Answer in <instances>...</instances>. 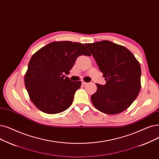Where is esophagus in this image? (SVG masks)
Here are the masks:
<instances>
[{"label":"esophagus","mask_w":159,"mask_h":159,"mask_svg":"<svg viewBox=\"0 0 159 159\" xmlns=\"http://www.w3.org/2000/svg\"><path fill=\"white\" fill-rule=\"evenodd\" d=\"M82 84H83V85H86V84H87L88 83H87V82H86L85 81H84V80H82Z\"/></svg>","instance_id":"obj_1"}]
</instances>
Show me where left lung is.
<instances>
[{"instance_id": "obj_1", "label": "left lung", "mask_w": 159, "mask_h": 159, "mask_svg": "<svg viewBox=\"0 0 159 159\" xmlns=\"http://www.w3.org/2000/svg\"><path fill=\"white\" fill-rule=\"evenodd\" d=\"M86 45L107 81L105 85L96 84L97 91L91 96L92 104L105 114L123 112L131 105L140 91L139 61L125 47L110 41Z\"/></svg>"}]
</instances>
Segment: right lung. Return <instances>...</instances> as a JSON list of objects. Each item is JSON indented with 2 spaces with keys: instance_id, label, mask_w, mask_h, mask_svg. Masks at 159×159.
I'll use <instances>...</instances> for the list:
<instances>
[{
  "instance_id": "1",
  "label": "right lung",
  "mask_w": 159,
  "mask_h": 159,
  "mask_svg": "<svg viewBox=\"0 0 159 159\" xmlns=\"http://www.w3.org/2000/svg\"><path fill=\"white\" fill-rule=\"evenodd\" d=\"M80 55L90 56L85 45L69 41H53L31 57L25 85L30 99L41 111L54 114L65 111L73 101L80 81H71L70 73Z\"/></svg>"
}]
</instances>
